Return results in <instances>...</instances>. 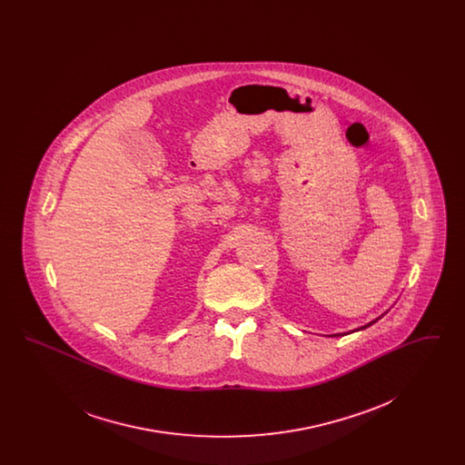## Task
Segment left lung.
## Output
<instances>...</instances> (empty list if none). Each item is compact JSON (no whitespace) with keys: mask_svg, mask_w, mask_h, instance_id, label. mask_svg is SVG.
Returning <instances> with one entry per match:
<instances>
[{"mask_svg":"<svg viewBox=\"0 0 465 465\" xmlns=\"http://www.w3.org/2000/svg\"><path fill=\"white\" fill-rule=\"evenodd\" d=\"M373 322H375V321H373ZM373 322H370V324H366V326H362V328H361V330H364V328H368V326H371V324H373ZM334 336H336V334H334Z\"/></svg>","mask_w":465,"mask_h":465,"instance_id":"left-lung-1","label":"left lung"}]
</instances>
